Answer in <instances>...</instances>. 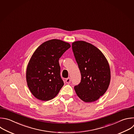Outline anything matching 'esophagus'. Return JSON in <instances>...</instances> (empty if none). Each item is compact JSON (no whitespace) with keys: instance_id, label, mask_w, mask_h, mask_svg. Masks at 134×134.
I'll list each match as a JSON object with an SVG mask.
<instances>
[{"instance_id":"esophagus-1","label":"esophagus","mask_w":134,"mask_h":134,"mask_svg":"<svg viewBox=\"0 0 134 134\" xmlns=\"http://www.w3.org/2000/svg\"><path fill=\"white\" fill-rule=\"evenodd\" d=\"M70 82H71V79H70V78H67V79H66V82L67 83H70Z\"/></svg>"}]
</instances>
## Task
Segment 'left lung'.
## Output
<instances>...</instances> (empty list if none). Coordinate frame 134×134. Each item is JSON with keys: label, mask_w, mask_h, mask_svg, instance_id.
<instances>
[{"label": "left lung", "mask_w": 134, "mask_h": 134, "mask_svg": "<svg viewBox=\"0 0 134 134\" xmlns=\"http://www.w3.org/2000/svg\"><path fill=\"white\" fill-rule=\"evenodd\" d=\"M72 49L81 74V81L74 87L77 96L86 103L98 100L106 92L110 81L109 64L102 52L90 43L77 41Z\"/></svg>", "instance_id": "obj_1"}]
</instances>
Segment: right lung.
Instances as JSON below:
<instances>
[{
    "mask_svg": "<svg viewBox=\"0 0 134 134\" xmlns=\"http://www.w3.org/2000/svg\"><path fill=\"white\" fill-rule=\"evenodd\" d=\"M70 47L68 42L52 39L42 43L34 53L27 66L26 80L36 98L48 101L58 94L64 85L59 59Z\"/></svg>",
    "mask_w": 134,
    "mask_h": 134,
    "instance_id": "obj_1",
    "label": "right lung"
}]
</instances>
